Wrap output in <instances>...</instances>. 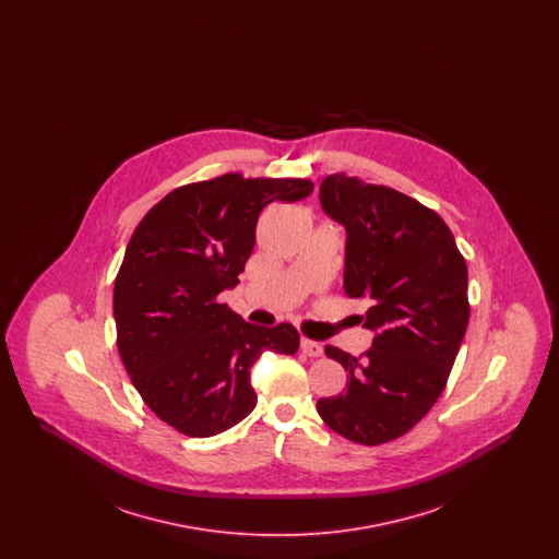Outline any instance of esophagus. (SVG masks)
<instances>
[{"instance_id": "esophagus-1", "label": "esophagus", "mask_w": 559, "mask_h": 559, "mask_svg": "<svg viewBox=\"0 0 559 559\" xmlns=\"http://www.w3.org/2000/svg\"><path fill=\"white\" fill-rule=\"evenodd\" d=\"M299 349H301V354L308 356V358H319V356H322V347H320V344L310 342V340H301Z\"/></svg>"}]
</instances>
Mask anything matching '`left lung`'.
<instances>
[{
  "instance_id": "8db88e82",
  "label": "left lung",
  "mask_w": 559,
  "mask_h": 559,
  "mask_svg": "<svg viewBox=\"0 0 559 559\" xmlns=\"http://www.w3.org/2000/svg\"><path fill=\"white\" fill-rule=\"evenodd\" d=\"M320 205L346 228L344 289L371 301L374 337L358 358L324 347L347 385L317 408L340 436L377 447L417 426L449 381L469 322L467 264L444 219L394 188L335 174Z\"/></svg>"
}]
</instances>
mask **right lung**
<instances>
[{
    "mask_svg": "<svg viewBox=\"0 0 559 559\" xmlns=\"http://www.w3.org/2000/svg\"><path fill=\"white\" fill-rule=\"evenodd\" d=\"M312 188L224 174L171 190L133 230L112 292L117 347L146 406L180 433L237 426L255 408L249 371L262 352H297L293 324L245 322L217 295L239 283L267 203Z\"/></svg>",
    "mask_w": 559,
    "mask_h": 559,
    "instance_id": "obj_1",
    "label": "right lung"
}]
</instances>
